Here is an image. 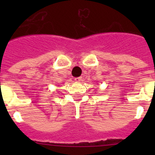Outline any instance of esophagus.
I'll use <instances>...</instances> for the list:
<instances>
[{"label":"esophagus","mask_w":155,"mask_h":155,"mask_svg":"<svg viewBox=\"0 0 155 155\" xmlns=\"http://www.w3.org/2000/svg\"><path fill=\"white\" fill-rule=\"evenodd\" d=\"M81 79H82L81 77H78V78H75L74 81H77V82H79V81H81Z\"/></svg>","instance_id":"1"}]
</instances>
